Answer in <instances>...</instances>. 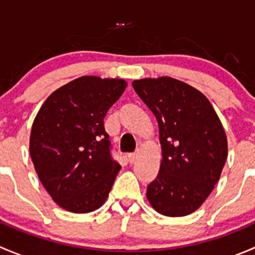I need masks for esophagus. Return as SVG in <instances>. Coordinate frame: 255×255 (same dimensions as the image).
I'll return each mask as SVG.
<instances>
[{
    "mask_svg": "<svg viewBox=\"0 0 255 255\" xmlns=\"http://www.w3.org/2000/svg\"><path fill=\"white\" fill-rule=\"evenodd\" d=\"M135 160H137V154H135V153H130V154H128V161H129L130 164L134 163Z\"/></svg>",
    "mask_w": 255,
    "mask_h": 255,
    "instance_id": "34e87169",
    "label": "esophagus"
}]
</instances>
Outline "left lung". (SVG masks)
<instances>
[{
    "label": "left lung",
    "mask_w": 255,
    "mask_h": 255,
    "mask_svg": "<svg viewBox=\"0 0 255 255\" xmlns=\"http://www.w3.org/2000/svg\"><path fill=\"white\" fill-rule=\"evenodd\" d=\"M132 86L155 116L163 151L146 199L164 216L190 215L212 192L227 159L220 118L201 92L179 80L142 79Z\"/></svg>",
    "instance_id": "obj_1"
}]
</instances>
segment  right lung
I'll list each match as a JSON object with an SVG mask.
<instances>
[{"label":"right lung","mask_w":255,"mask_h":255,"mask_svg":"<svg viewBox=\"0 0 255 255\" xmlns=\"http://www.w3.org/2000/svg\"><path fill=\"white\" fill-rule=\"evenodd\" d=\"M126 86L125 80L82 76L54 91L33 122L35 171L66 211L91 212L111 191L121 165L112 156L104 118Z\"/></svg>","instance_id":"add662e5"}]
</instances>
